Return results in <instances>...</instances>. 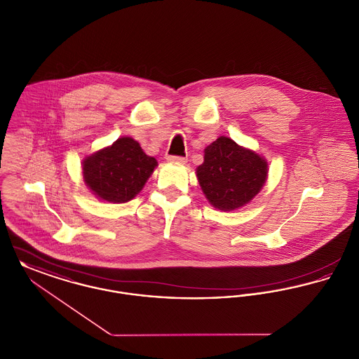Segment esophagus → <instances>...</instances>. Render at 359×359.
<instances>
[{
    "label": "esophagus",
    "instance_id": "obj_1",
    "mask_svg": "<svg viewBox=\"0 0 359 359\" xmlns=\"http://www.w3.org/2000/svg\"><path fill=\"white\" fill-rule=\"evenodd\" d=\"M167 160L170 163H177V164H186L187 158L183 156H167Z\"/></svg>",
    "mask_w": 359,
    "mask_h": 359
}]
</instances>
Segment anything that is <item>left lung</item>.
Returning <instances> with one entry per match:
<instances>
[{
	"label": "left lung",
	"instance_id": "obj_1",
	"mask_svg": "<svg viewBox=\"0 0 359 359\" xmlns=\"http://www.w3.org/2000/svg\"><path fill=\"white\" fill-rule=\"evenodd\" d=\"M268 164L253 151L219 137L205 149V161L196 176L208 202L231 211L249 203L265 184Z\"/></svg>",
	"mask_w": 359,
	"mask_h": 359
}]
</instances>
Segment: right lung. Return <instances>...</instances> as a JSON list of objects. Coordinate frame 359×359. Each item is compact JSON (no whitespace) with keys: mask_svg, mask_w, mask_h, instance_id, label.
<instances>
[{"mask_svg":"<svg viewBox=\"0 0 359 359\" xmlns=\"http://www.w3.org/2000/svg\"><path fill=\"white\" fill-rule=\"evenodd\" d=\"M157 161L144 154L130 137H121L111 147L83 161V179L100 199L125 203L133 199L152 175Z\"/></svg>","mask_w":359,"mask_h":359,"instance_id":"1","label":"right lung"}]
</instances>
